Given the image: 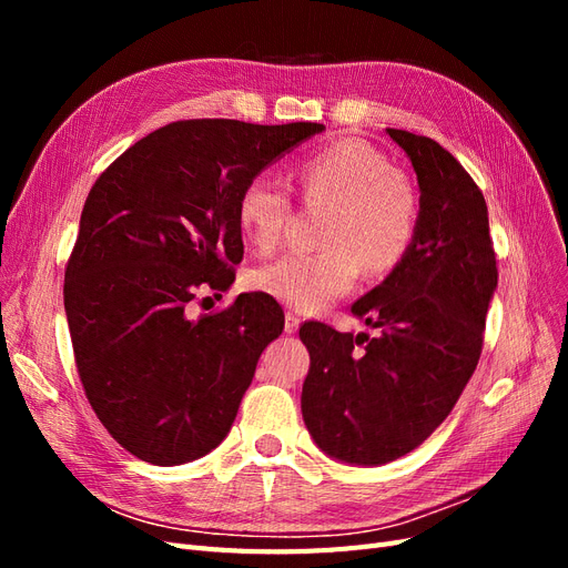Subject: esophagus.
<instances>
[{"label":"esophagus","mask_w":568,"mask_h":568,"mask_svg":"<svg viewBox=\"0 0 568 568\" xmlns=\"http://www.w3.org/2000/svg\"><path fill=\"white\" fill-rule=\"evenodd\" d=\"M298 326H301V315L288 311L286 317H284V332H286V334H296Z\"/></svg>","instance_id":"34e87169"}]
</instances>
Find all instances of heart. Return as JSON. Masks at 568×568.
I'll list each match as a JSON object with an SVG mask.
<instances>
[{
	"mask_svg": "<svg viewBox=\"0 0 568 568\" xmlns=\"http://www.w3.org/2000/svg\"><path fill=\"white\" fill-rule=\"evenodd\" d=\"M296 182L307 205H324L315 253H288L253 272V286L301 313L322 311L353 288L359 270L398 267L419 230V196L405 170L365 140L343 136L305 156ZM291 217L288 192L265 175L244 184L236 222L257 253L282 244Z\"/></svg>",
	"mask_w": 568,
	"mask_h": 568,
	"instance_id": "1",
	"label": "heart"
}]
</instances>
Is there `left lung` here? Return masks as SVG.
Segmentation results:
<instances>
[{"label":"left lung","instance_id":"8db88e82","mask_svg":"<svg viewBox=\"0 0 568 568\" xmlns=\"http://www.w3.org/2000/svg\"><path fill=\"white\" fill-rule=\"evenodd\" d=\"M419 180V230L405 261L353 303L379 336L305 322L311 372L301 393L307 432L351 464L415 450L450 415L484 348L497 286L488 209L478 184L432 136L388 128Z\"/></svg>","mask_w":568,"mask_h":568}]
</instances>
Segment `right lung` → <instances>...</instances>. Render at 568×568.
I'll use <instances>...</instances> for the list:
<instances>
[{
  "label": "right lung",
  "instance_id": "obj_1",
  "mask_svg": "<svg viewBox=\"0 0 568 568\" xmlns=\"http://www.w3.org/2000/svg\"><path fill=\"white\" fill-rule=\"evenodd\" d=\"M322 130L178 120L120 153L90 189L63 305L84 395L134 457L173 467L230 434L284 313L261 291L199 317L189 305L220 298L236 277L244 184Z\"/></svg>",
  "mask_w": 568,
  "mask_h": 568
}]
</instances>
